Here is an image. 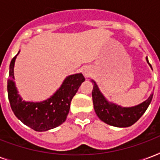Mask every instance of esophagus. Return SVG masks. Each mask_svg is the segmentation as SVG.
I'll use <instances>...</instances> for the list:
<instances>
[{
	"mask_svg": "<svg viewBox=\"0 0 160 160\" xmlns=\"http://www.w3.org/2000/svg\"><path fill=\"white\" fill-rule=\"evenodd\" d=\"M82 73L85 77H87V76H89L91 74V69L90 67L85 66V67L82 68Z\"/></svg>",
	"mask_w": 160,
	"mask_h": 160,
	"instance_id": "obj_1",
	"label": "esophagus"
}]
</instances>
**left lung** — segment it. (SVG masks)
Instances as JSON below:
<instances>
[{
  "label": "left lung",
  "instance_id": "obj_1",
  "mask_svg": "<svg viewBox=\"0 0 160 160\" xmlns=\"http://www.w3.org/2000/svg\"><path fill=\"white\" fill-rule=\"evenodd\" d=\"M146 60L152 69L147 57ZM91 82L93 83L92 99L95 113L103 122L112 126L119 128L131 126L146 111L153 98L152 94L145 101L139 105L133 107H122L114 103L109 102L100 92L95 81L91 80Z\"/></svg>",
  "mask_w": 160,
  "mask_h": 160
}]
</instances>
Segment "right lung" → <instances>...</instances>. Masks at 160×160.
<instances>
[{
  "label": "right lung",
  "instance_id": "obj_1",
  "mask_svg": "<svg viewBox=\"0 0 160 160\" xmlns=\"http://www.w3.org/2000/svg\"><path fill=\"white\" fill-rule=\"evenodd\" d=\"M17 55L11 61L7 81L8 99L15 115L24 124L38 132L46 131L63 124L70 111L71 100L85 81L84 75L79 73L67 76L56 92L44 101H25L18 94L14 82V65Z\"/></svg>",
  "mask_w": 160,
  "mask_h": 160
}]
</instances>
